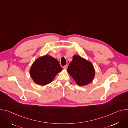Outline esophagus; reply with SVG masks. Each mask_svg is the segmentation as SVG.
<instances>
[{
  "label": "esophagus",
  "instance_id": "34e87169",
  "mask_svg": "<svg viewBox=\"0 0 128 128\" xmlns=\"http://www.w3.org/2000/svg\"><path fill=\"white\" fill-rule=\"evenodd\" d=\"M67 67H68V65H66L64 66L63 68H64V69H67Z\"/></svg>",
  "mask_w": 128,
  "mask_h": 128
}]
</instances>
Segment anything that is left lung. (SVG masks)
<instances>
[{"mask_svg":"<svg viewBox=\"0 0 128 128\" xmlns=\"http://www.w3.org/2000/svg\"><path fill=\"white\" fill-rule=\"evenodd\" d=\"M67 71L80 86L90 84L95 74L93 64L76 54L73 56V60L68 67Z\"/></svg>","mask_w":128,"mask_h":128,"instance_id":"obj_1","label":"left lung"}]
</instances>
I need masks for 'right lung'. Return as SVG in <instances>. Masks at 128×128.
I'll return each mask as SVG.
<instances>
[{
	"label": "right lung",
	"instance_id": "1",
	"mask_svg": "<svg viewBox=\"0 0 128 128\" xmlns=\"http://www.w3.org/2000/svg\"><path fill=\"white\" fill-rule=\"evenodd\" d=\"M62 69L57 60L45 55L34 61L30 68V74L36 84L44 86L51 82Z\"/></svg>",
	"mask_w": 128,
	"mask_h": 128
}]
</instances>
